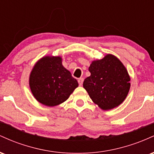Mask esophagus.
<instances>
[{
    "label": "esophagus",
    "instance_id": "esophagus-1",
    "mask_svg": "<svg viewBox=\"0 0 154 154\" xmlns=\"http://www.w3.org/2000/svg\"><path fill=\"white\" fill-rule=\"evenodd\" d=\"M83 81H84V79L82 78V77H81V78H79L78 79V83H79V85H82Z\"/></svg>",
    "mask_w": 154,
    "mask_h": 154
}]
</instances>
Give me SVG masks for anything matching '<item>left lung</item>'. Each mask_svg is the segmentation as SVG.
Wrapping results in <instances>:
<instances>
[{"instance_id": "8db88e82", "label": "left lung", "mask_w": 154, "mask_h": 154, "mask_svg": "<svg viewBox=\"0 0 154 154\" xmlns=\"http://www.w3.org/2000/svg\"><path fill=\"white\" fill-rule=\"evenodd\" d=\"M91 76L84 80L83 87L95 104L109 110L121 104L130 88V78L126 68L116 56L108 54L93 61L89 67Z\"/></svg>"}]
</instances>
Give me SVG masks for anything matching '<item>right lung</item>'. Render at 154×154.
<instances>
[{"mask_svg": "<svg viewBox=\"0 0 154 154\" xmlns=\"http://www.w3.org/2000/svg\"><path fill=\"white\" fill-rule=\"evenodd\" d=\"M29 86L38 101L48 106H55L68 99L78 87V82L63 66L61 57L45 56L32 69Z\"/></svg>", "mask_w": 154, "mask_h": 154, "instance_id": "add662e5", "label": "right lung"}]
</instances>
